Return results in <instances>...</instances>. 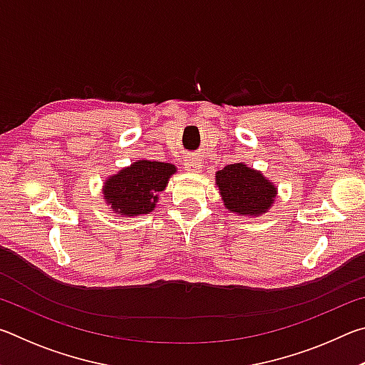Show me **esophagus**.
Returning <instances> with one entry per match:
<instances>
[{
  "mask_svg": "<svg viewBox=\"0 0 365 365\" xmlns=\"http://www.w3.org/2000/svg\"><path fill=\"white\" fill-rule=\"evenodd\" d=\"M185 169L190 170V172H197V170L201 169V164L197 163V160H195V159H188L187 163H185Z\"/></svg>",
  "mask_w": 365,
  "mask_h": 365,
  "instance_id": "esophagus-1",
  "label": "esophagus"
}]
</instances>
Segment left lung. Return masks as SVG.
I'll list each match as a JSON object with an SVG mask.
<instances>
[{
	"mask_svg": "<svg viewBox=\"0 0 365 365\" xmlns=\"http://www.w3.org/2000/svg\"><path fill=\"white\" fill-rule=\"evenodd\" d=\"M225 207L238 214L257 215L274 202L275 187L245 164H228L215 174Z\"/></svg>",
	"mask_w": 365,
	"mask_h": 365,
	"instance_id": "left-lung-1",
	"label": "left lung"
}]
</instances>
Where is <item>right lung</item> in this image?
<instances>
[{
    "label": "right lung",
    "instance_id": "obj_1",
    "mask_svg": "<svg viewBox=\"0 0 365 365\" xmlns=\"http://www.w3.org/2000/svg\"><path fill=\"white\" fill-rule=\"evenodd\" d=\"M174 172L175 168L172 164L138 160L109 178L104 185V197L110 209L119 214H148L154 209L158 193L165 188Z\"/></svg>",
    "mask_w": 365,
    "mask_h": 365
}]
</instances>
